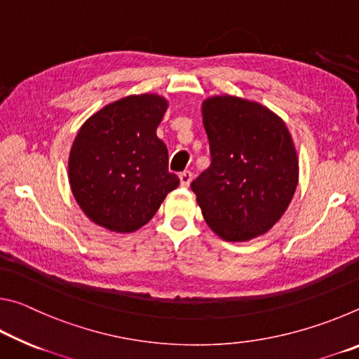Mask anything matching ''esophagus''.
<instances>
[{"instance_id": "obj_1", "label": "esophagus", "mask_w": 359, "mask_h": 359, "mask_svg": "<svg viewBox=\"0 0 359 359\" xmlns=\"http://www.w3.org/2000/svg\"><path fill=\"white\" fill-rule=\"evenodd\" d=\"M179 179H180V185L182 187H188V185L191 184V180H193V172H190V171L180 172L179 174Z\"/></svg>"}]
</instances>
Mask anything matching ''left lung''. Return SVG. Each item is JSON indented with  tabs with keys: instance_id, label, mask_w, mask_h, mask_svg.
Listing matches in <instances>:
<instances>
[{
	"instance_id": "1",
	"label": "left lung",
	"mask_w": 359,
	"mask_h": 359,
	"mask_svg": "<svg viewBox=\"0 0 359 359\" xmlns=\"http://www.w3.org/2000/svg\"><path fill=\"white\" fill-rule=\"evenodd\" d=\"M210 166L191 182L204 220L229 242L264 234L287 210L297 156L287 125L269 109L236 96L204 101Z\"/></svg>"
}]
</instances>
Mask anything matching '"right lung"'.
<instances>
[{
	"instance_id": "1",
	"label": "right lung",
	"mask_w": 359,
	"mask_h": 359,
	"mask_svg": "<svg viewBox=\"0 0 359 359\" xmlns=\"http://www.w3.org/2000/svg\"><path fill=\"white\" fill-rule=\"evenodd\" d=\"M168 102L126 96L102 107L79 130L69 154V184L90 220L133 233L160 209L179 177L168 171V149L156 128Z\"/></svg>"
}]
</instances>
